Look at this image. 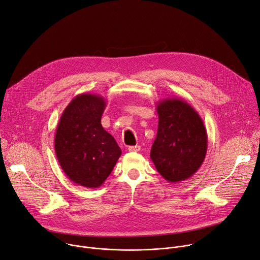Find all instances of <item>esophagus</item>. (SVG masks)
<instances>
[{"instance_id":"34e87169","label":"esophagus","mask_w":260,"mask_h":260,"mask_svg":"<svg viewBox=\"0 0 260 260\" xmlns=\"http://www.w3.org/2000/svg\"><path fill=\"white\" fill-rule=\"evenodd\" d=\"M128 151H133V152H137L140 150V146L139 145H135V146H128Z\"/></svg>"}]
</instances>
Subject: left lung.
<instances>
[{
	"mask_svg": "<svg viewBox=\"0 0 260 260\" xmlns=\"http://www.w3.org/2000/svg\"><path fill=\"white\" fill-rule=\"evenodd\" d=\"M158 133L150 159L169 183L192 177L202 166L208 136L199 113L181 98H165L157 103Z\"/></svg>",
	"mask_w": 260,
	"mask_h": 260,
	"instance_id": "obj_1",
	"label": "left lung"
}]
</instances>
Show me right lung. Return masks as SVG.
<instances>
[{
	"label": "right lung",
	"instance_id": "add662e5",
	"mask_svg": "<svg viewBox=\"0 0 260 260\" xmlns=\"http://www.w3.org/2000/svg\"><path fill=\"white\" fill-rule=\"evenodd\" d=\"M107 107L97 94L75 96L61 114L55 132L54 147L66 176L86 188L100 187L121 155L114 137L101 125Z\"/></svg>",
	"mask_w": 260,
	"mask_h": 260
}]
</instances>
